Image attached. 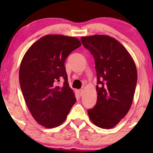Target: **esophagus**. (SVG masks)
Returning <instances> with one entry per match:
<instances>
[{"instance_id":"34e87169","label":"esophagus","mask_w":153,"mask_h":153,"mask_svg":"<svg viewBox=\"0 0 153 153\" xmlns=\"http://www.w3.org/2000/svg\"><path fill=\"white\" fill-rule=\"evenodd\" d=\"M79 93L81 96H82L83 94V89H79Z\"/></svg>"}]
</instances>
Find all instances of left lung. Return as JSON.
Segmentation results:
<instances>
[{"label": "left lung", "mask_w": 153, "mask_h": 153, "mask_svg": "<svg viewBox=\"0 0 153 153\" xmlns=\"http://www.w3.org/2000/svg\"><path fill=\"white\" fill-rule=\"evenodd\" d=\"M81 41L93 56L97 72V103L88 114L97 127L113 128L132 104L137 81L134 61L122 44L108 35L82 37Z\"/></svg>", "instance_id": "1"}]
</instances>
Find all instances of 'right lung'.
I'll list each match as a JSON object with an SVG mask.
<instances>
[{"instance_id":"1","label":"right lung","mask_w":153,"mask_h":153,"mask_svg":"<svg viewBox=\"0 0 153 153\" xmlns=\"http://www.w3.org/2000/svg\"><path fill=\"white\" fill-rule=\"evenodd\" d=\"M81 45L76 37L47 35L33 44L21 62L19 76L25 102L35 120L47 128L61 125L76 102L65 61ZM60 79L62 86L58 85Z\"/></svg>"}]
</instances>
